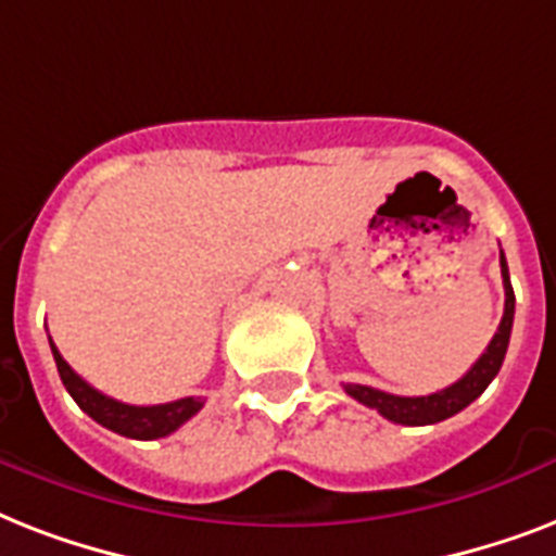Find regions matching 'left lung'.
<instances>
[{"label": "left lung", "mask_w": 556, "mask_h": 556, "mask_svg": "<svg viewBox=\"0 0 556 556\" xmlns=\"http://www.w3.org/2000/svg\"><path fill=\"white\" fill-rule=\"evenodd\" d=\"M500 268H502V286H505V314H502V323L493 340L488 343V349L482 352V357L476 361L470 369H467L465 378H458L453 387L441 389V392H432V395L421 397H404V395H389V392H380V389L361 387V383H343L349 395L361 401L369 409H378L387 421L406 424V427H424V424H439L450 415L462 413L465 406H470L476 397L482 395L488 383H491L502 369V361H505V352H508L510 329H514V305H517V296H514V288H510L508 277V262H505V253L500 251Z\"/></svg>", "instance_id": "obj_1"}]
</instances>
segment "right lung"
<instances>
[{
	"label": "right lung",
	"instance_id": "add662e5",
	"mask_svg": "<svg viewBox=\"0 0 556 556\" xmlns=\"http://www.w3.org/2000/svg\"><path fill=\"white\" fill-rule=\"evenodd\" d=\"M51 352H54V364L56 371H60L63 387L68 389V395L77 401L83 413L94 418L98 424H103L106 430L117 432V435H126V439H164L169 432H176L181 424L190 421L192 415L204 406L201 397H178V401L155 406L124 404V401H115V397L103 395L94 387H89L72 366L65 364L54 343H51Z\"/></svg>",
	"mask_w": 556,
	"mask_h": 556
}]
</instances>
